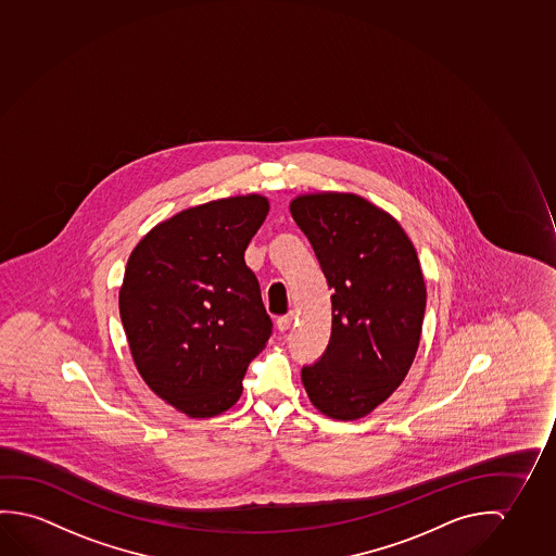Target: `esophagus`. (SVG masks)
Wrapping results in <instances>:
<instances>
[{
	"mask_svg": "<svg viewBox=\"0 0 556 556\" xmlns=\"http://www.w3.org/2000/svg\"><path fill=\"white\" fill-rule=\"evenodd\" d=\"M293 318H295V315H293V313H288V315H283V317H280L278 320H276V327H278L280 332H286V330H290Z\"/></svg>",
	"mask_w": 556,
	"mask_h": 556,
	"instance_id": "34e87169",
	"label": "esophagus"
}]
</instances>
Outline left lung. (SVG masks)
Returning a JSON list of instances; mask_svg holds the SVG:
<instances>
[{"label":"left lung","instance_id":"1","mask_svg":"<svg viewBox=\"0 0 556 556\" xmlns=\"http://www.w3.org/2000/svg\"><path fill=\"white\" fill-rule=\"evenodd\" d=\"M290 211L332 290L330 342L301 380L313 406L353 421L406 379L424 327V273L402 226L357 194H301Z\"/></svg>","mask_w":556,"mask_h":556}]
</instances>
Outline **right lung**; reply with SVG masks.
Masks as SVG:
<instances>
[{"label": "right lung", "instance_id": "1", "mask_svg": "<svg viewBox=\"0 0 556 556\" xmlns=\"http://www.w3.org/2000/svg\"><path fill=\"white\" fill-rule=\"evenodd\" d=\"M266 214L261 194L199 204L150 229L127 261L119 315L132 359L152 392L189 417L233 406L273 334L245 265Z\"/></svg>", "mask_w": 556, "mask_h": 556}]
</instances>
